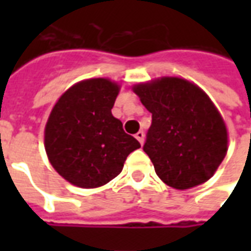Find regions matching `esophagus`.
Wrapping results in <instances>:
<instances>
[{
    "mask_svg": "<svg viewBox=\"0 0 251 251\" xmlns=\"http://www.w3.org/2000/svg\"><path fill=\"white\" fill-rule=\"evenodd\" d=\"M136 138L142 145V144H144V140H145V133H144V131H138V133L136 134Z\"/></svg>",
    "mask_w": 251,
    "mask_h": 251,
    "instance_id": "esophagus-1",
    "label": "esophagus"
}]
</instances>
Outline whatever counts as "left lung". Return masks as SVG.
<instances>
[{"label": "left lung", "mask_w": 251, "mask_h": 251, "mask_svg": "<svg viewBox=\"0 0 251 251\" xmlns=\"http://www.w3.org/2000/svg\"><path fill=\"white\" fill-rule=\"evenodd\" d=\"M133 91L152 113L144 152L158 177L176 189L210 179L226 156L227 129L207 94L171 76L140 83Z\"/></svg>", "instance_id": "obj_1"}]
</instances>
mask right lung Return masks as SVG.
<instances>
[{
	"label": "right lung",
	"mask_w": 251,
	"mask_h": 251,
	"mask_svg": "<svg viewBox=\"0 0 251 251\" xmlns=\"http://www.w3.org/2000/svg\"><path fill=\"white\" fill-rule=\"evenodd\" d=\"M120 86L104 77L74 84L53 106L44 131L46 152L62 177L97 188L121 174L126 157L141 147L111 114Z\"/></svg>",
	"instance_id": "add662e5"
}]
</instances>
